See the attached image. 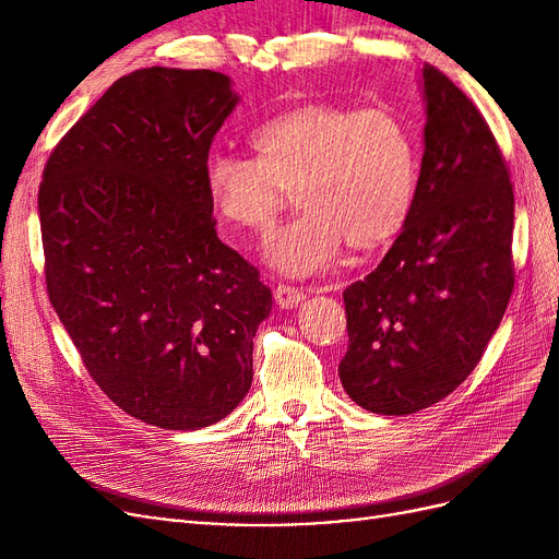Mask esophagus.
I'll return each instance as SVG.
<instances>
[{"instance_id":"34e87169","label":"esophagus","mask_w":559,"mask_h":559,"mask_svg":"<svg viewBox=\"0 0 559 559\" xmlns=\"http://www.w3.org/2000/svg\"><path fill=\"white\" fill-rule=\"evenodd\" d=\"M273 294H275L277 306L286 308V310L298 308L300 302H302V298H306V294H302L300 289H296V286H289V284H277Z\"/></svg>"}]
</instances>
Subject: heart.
Masks as SVG:
<instances>
[{"instance_id":"obj_1","label":"heart","mask_w":559,"mask_h":559,"mask_svg":"<svg viewBox=\"0 0 559 559\" xmlns=\"http://www.w3.org/2000/svg\"><path fill=\"white\" fill-rule=\"evenodd\" d=\"M257 158L214 151L202 175L212 207L230 228L267 235L296 191L302 210L267 247L289 277L326 273L345 245L373 251L408 224L419 183L411 128L392 109L302 103L249 132Z\"/></svg>"}]
</instances>
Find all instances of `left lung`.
I'll return each instance as SVG.
<instances>
[{"mask_svg": "<svg viewBox=\"0 0 559 559\" xmlns=\"http://www.w3.org/2000/svg\"><path fill=\"white\" fill-rule=\"evenodd\" d=\"M415 207L382 263L347 286L345 392L378 415L445 399L478 366L515 284L513 183L480 109L425 64Z\"/></svg>", "mask_w": 559, "mask_h": 559, "instance_id": "8db88e82", "label": "left lung"}]
</instances>
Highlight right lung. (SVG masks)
<instances>
[{"label":"right lung","mask_w":559,"mask_h":559,"mask_svg":"<svg viewBox=\"0 0 559 559\" xmlns=\"http://www.w3.org/2000/svg\"><path fill=\"white\" fill-rule=\"evenodd\" d=\"M235 105L222 72L121 76L50 151L39 183L50 306L97 386L167 431L238 408L273 308L259 270L218 240L202 175Z\"/></svg>","instance_id":"add662e5"}]
</instances>
